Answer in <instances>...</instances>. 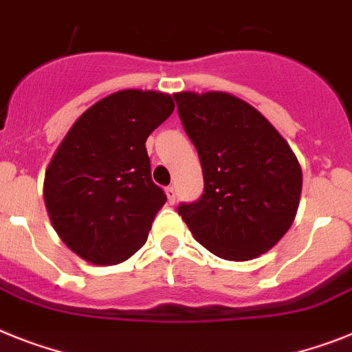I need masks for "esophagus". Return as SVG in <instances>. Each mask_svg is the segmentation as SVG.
Here are the masks:
<instances>
[{"label":"esophagus","mask_w":352,"mask_h":352,"mask_svg":"<svg viewBox=\"0 0 352 352\" xmlns=\"http://www.w3.org/2000/svg\"><path fill=\"white\" fill-rule=\"evenodd\" d=\"M164 191H166L168 201H170V204H175V197H177V193H175V188H173V186H168V188L164 189Z\"/></svg>","instance_id":"1"}]
</instances>
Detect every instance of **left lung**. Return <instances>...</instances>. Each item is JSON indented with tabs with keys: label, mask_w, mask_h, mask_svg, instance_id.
I'll list each match as a JSON object with an SVG mask.
<instances>
[{
	"label": "left lung",
	"mask_w": 352,
	"mask_h": 352,
	"mask_svg": "<svg viewBox=\"0 0 352 352\" xmlns=\"http://www.w3.org/2000/svg\"><path fill=\"white\" fill-rule=\"evenodd\" d=\"M179 117L197 146L204 195L179 214L219 258L246 262L269 252L296 218L301 166L273 124L225 91H179Z\"/></svg>",
	"instance_id": "left-lung-1"
}]
</instances>
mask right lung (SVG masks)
<instances>
[{
  "instance_id": "1",
  "label": "right lung",
  "mask_w": 352,
  "mask_h": 352,
  "mask_svg": "<svg viewBox=\"0 0 352 352\" xmlns=\"http://www.w3.org/2000/svg\"><path fill=\"white\" fill-rule=\"evenodd\" d=\"M170 94L120 90L72 124L44 177L58 237L94 265H115L146 243L166 195L152 182L145 142L173 113Z\"/></svg>"
}]
</instances>
